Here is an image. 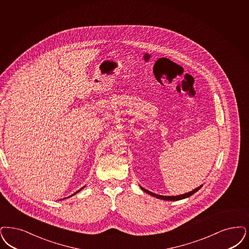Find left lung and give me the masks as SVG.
<instances>
[{"label":"left lung","mask_w":249,"mask_h":249,"mask_svg":"<svg viewBox=\"0 0 249 249\" xmlns=\"http://www.w3.org/2000/svg\"><path fill=\"white\" fill-rule=\"evenodd\" d=\"M203 185H200L199 187L197 188H196L195 190H193V191H191L189 193H186V194H183V195H179V196H160V195H157V194H155V193H152V192H150L148 190L144 189V188H142V186H140L141 187V189L142 190L143 192H145V193H147V194H149L151 196H155V197H157V198L162 199V200H167V201H178V200H181V199L187 198V197H189L191 196H193L195 193H196L197 191H198L201 187H202Z\"/></svg>","instance_id":"8db88e82"}]
</instances>
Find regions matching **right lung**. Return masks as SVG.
<instances>
[{"label":"right lung","mask_w":249,"mask_h":249,"mask_svg":"<svg viewBox=\"0 0 249 249\" xmlns=\"http://www.w3.org/2000/svg\"><path fill=\"white\" fill-rule=\"evenodd\" d=\"M84 187H85V186H83V187H82V188H80V189L79 190V191H77V192H76V193H74V194H73V195H71V196H74V195H76V194H77V193H79V192H80V190L83 189V188H84ZM67 198H68V197H67Z\"/></svg>","instance_id":"1"}]
</instances>
